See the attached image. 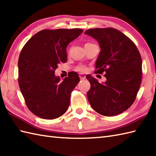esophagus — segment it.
I'll return each instance as SVG.
<instances>
[{
	"mask_svg": "<svg viewBox=\"0 0 156 156\" xmlns=\"http://www.w3.org/2000/svg\"><path fill=\"white\" fill-rule=\"evenodd\" d=\"M79 76H80L81 80H84V79L86 78V75H84V74H82V73L79 74Z\"/></svg>",
	"mask_w": 156,
	"mask_h": 156,
	"instance_id": "1",
	"label": "esophagus"
}]
</instances>
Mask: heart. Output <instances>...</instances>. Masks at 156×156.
I'll return each instance as SVG.
<instances>
[{
	"label": "heart",
	"mask_w": 156,
	"mask_h": 156,
	"mask_svg": "<svg viewBox=\"0 0 156 156\" xmlns=\"http://www.w3.org/2000/svg\"><path fill=\"white\" fill-rule=\"evenodd\" d=\"M86 67H84V66H78V67H77V69L78 70H80V71H85L86 70Z\"/></svg>",
	"instance_id": "1"
}]
</instances>
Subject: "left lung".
<instances>
[{
  "label": "left lung",
  "mask_w": 156,
  "mask_h": 156,
  "mask_svg": "<svg viewBox=\"0 0 156 156\" xmlns=\"http://www.w3.org/2000/svg\"><path fill=\"white\" fill-rule=\"evenodd\" d=\"M97 39L101 51L96 62L97 74L105 72L107 81L101 84L90 75L87 97L98 113L107 117L121 113L133 105L142 78V60L136 45L114 28H95L85 31Z\"/></svg>",
  "instance_id": "obj_1"
}]
</instances>
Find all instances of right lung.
Listing matches in <instances>:
<instances>
[{"instance_id":"add662e5","label":"right lung","mask_w":156,"mask_h":156,"mask_svg":"<svg viewBox=\"0 0 156 156\" xmlns=\"http://www.w3.org/2000/svg\"><path fill=\"white\" fill-rule=\"evenodd\" d=\"M83 30L44 29L26 43L18 61L20 90L31 112L45 119L58 118L68 110L71 93L80 82L76 72L62 82L54 73L67 61L66 48Z\"/></svg>"}]
</instances>
